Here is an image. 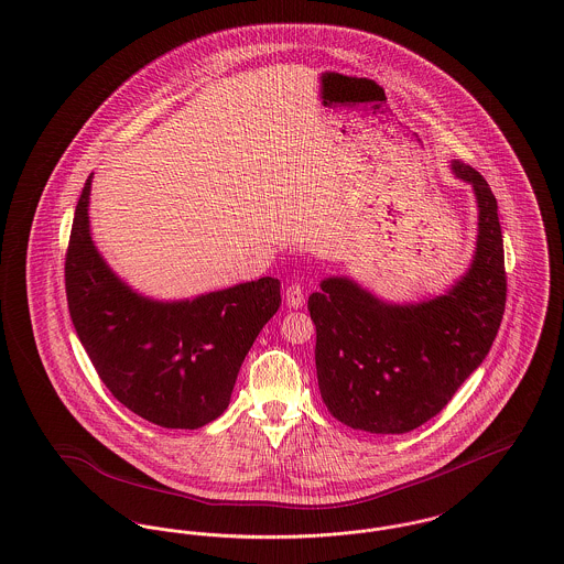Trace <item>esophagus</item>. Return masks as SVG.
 I'll return each mask as SVG.
<instances>
[{
  "mask_svg": "<svg viewBox=\"0 0 564 564\" xmlns=\"http://www.w3.org/2000/svg\"><path fill=\"white\" fill-rule=\"evenodd\" d=\"M285 302H288V306H292V308H302V304H304V292H302V288L296 285V283H292V285L285 290Z\"/></svg>",
  "mask_w": 564,
  "mask_h": 564,
  "instance_id": "1",
  "label": "esophagus"
}]
</instances>
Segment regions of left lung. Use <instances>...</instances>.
<instances>
[{"label":"left lung","mask_w":564,"mask_h":564,"mask_svg":"<svg viewBox=\"0 0 564 564\" xmlns=\"http://www.w3.org/2000/svg\"><path fill=\"white\" fill-rule=\"evenodd\" d=\"M452 172L473 187L477 240L470 265L445 294L397 304L349 276H328L308 296L319 392L354 431L402 434L422 426L497 338L507 299L497 198L475 167L454 160Z\"/></svg>","instance_id":"left-lung-1"}]
</instances>
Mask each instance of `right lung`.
Instances as JSON below:
<instances>
[{"label":"right lung","mask_w":564,"mask_h":564,"mask_svg":"<svg viewBox=\"0 0 564 564\" xmlns=\"http://www.w3.org/2000/svg\"><path fill=\"white\" fill-rule=\"evenodd\" d=\"M91 178L67 245L74 330L121 404L162 429H199L228 409L245 356L281 304V281L262 276L192 300L138 294L94 245Z\"/></svg>","instance_id":"right-lung-1"}]
</instances>
